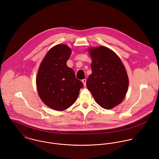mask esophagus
Returning a JSON list of instances; mask_svg holds the SVG:
<instances>
[{
	"label": "esophagus",
	"instance_id": "1",
	"mask_svg": "<svg viewBox=\"0 0 159 159\" xmlns=\"http://www.w3.org/2000/svg\"><path fill=\"white\" fill-rule=\"evenodd\" d=\"M82 82H83V83L84 84V86H86V79H83V80H82Z\"/></svg>",
	"mask_w": 159,
	"mask_h": 159
}]
</instances>
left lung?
I'll return each mask as SVG.
<instances>
[{
	"mask_svg": "<svg viewBox=\"0 0 159 159\" xmlns=\"http://www.w3.org/2000/svg\"><path fill=\"white\" fill-rule=\"evenodd\" d=\"M92 74L86 81L95 101L102 108L111 109L124 98L129 86L125 68L119 57L110 49L90 48Z\"/></svg>",
	"mask_w": 159,
	"mask_h": 159,
	"instance_id": "left-lung-1",
	"label": "left lung"
}]
</instances>
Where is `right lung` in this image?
Instances as JSON below:
<instances>
[{"label": "right lung", "mask_w": 159, "mask_h": 159, "mask_svg": "<svg viewBox=\"0 0 159 159\" xmlns=\"http://www.w3.org/2000/svg\"><path fill=\"white\" fill-rule=\"evenodd\" d=\"M71 50L65 45L52 47L39 69L36 84L39 95L49 108L64 111L76 100L84 84L67 66Z\"/></svg>", "instance_id": "right-lung-1"}]
</instances>
